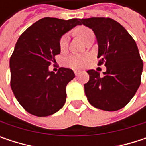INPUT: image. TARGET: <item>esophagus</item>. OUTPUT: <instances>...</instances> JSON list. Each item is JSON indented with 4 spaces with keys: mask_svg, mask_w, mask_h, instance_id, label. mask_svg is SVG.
I'll return each mask as SVG.
<instances>
[{
    "mask_svg": "<svg viewBox=\"0 0 146 146\" xmlns=\"http://www.w3.org/2000/svg\"><path fill=\"white\" fill-rule=\"evenodd\" d=\"M73 72H74V74H75L76 76H78V74L80 73V72H79V71H77V70H74Z\"/></svg>",
    "mask_w": 146,
    "mask_h": 146,
    "instance_id": "esophagus-1",
    "label": "esophagus"
}]
</instances>
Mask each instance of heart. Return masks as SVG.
I'll return each instance as SVG.
<instances>
[{"mask_svg": "<svg viewBox=\"0 0 146 146\" xmlns=\"http://www.w3.org/2000/svg\"><path fill=\"white\" fill-rule=\"evenodd\" d=\"M77 35L84 41L87 42L90 38L94 37L93 31L84 26L78 27L76 29ZM68 36L67 35H63L60 40V49L61 50H64L68 46ZM90 57L87 54H73L67 57L65 62L66 64L73 68H80L84 67L90 61Z\"/></svg>", "mask_w": 146, "mask_h": 146, "instance_id": "b5f03b06", "label": "heart"}]
</instances>
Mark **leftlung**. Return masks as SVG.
<instances>
[{
  "label": "left lung",
  "instance_id": "left-lung-1",
  "mask_svg": "<svg viewBox=\"0 0 146 146\" xmlns=\"http://www.w3.org/2000/svg\"><path fill=\"white\" fill-rule=\"evenodd\" d=\"M91 29L98 43V65L105 63L106 71L100 76L88 70L90 80L84 84L89 102L103 111L122 109L135 95L141 83L143 61L134 40L117 21L110 17L82 18Z\"/></svg>",
  "mask_w": 146,
  "mask_h": 146
}]
</instances>
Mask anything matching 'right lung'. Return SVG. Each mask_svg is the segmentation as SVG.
Instances as JSON below:
<instances>
[{
  "label": "right lung",
  "instance_id": "right-lung-1",
  "mask_svg": "<svg viewBox=\"0 0 146 146\" xmlns=\"http://www.w3.org/2000/svg\"><path fill=\"white\" fill-rule=\"evenodd\" d=\"M80 19L44 17L33 23L18 38L10 58L11 88L16 99L29 113L47 117L66 102V86L75 77L72 69L49 71L60 54V39Z\"/></svg>",
  "mask_w": 146,
  "mask_h": 146
}]
</instances>
